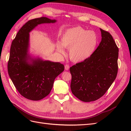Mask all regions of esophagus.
I'll return each mask as SVG.
<instances>
[{
    "label": "esophagus",
    "instance_id": "34e87169",
    "mask_svg": "<svg viewBox=\"0 0 131 131\" xmlns=\"http://www.w3.org/2000/svg\"><path fill=\"white\" fill-rule=\"evenodd\" d=\"M64 68L66 70H68L69 69V66L68 64H66L64 66Z\"/></svg>",
    "mask_w": 131,
    "mask_h": 131
}]
</instances>
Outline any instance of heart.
I'll return each mask as SVG.
<instances>
[{
	"label": "heart",
	"mask_w": 131,
	"mask_h": 131,
	"mask_svg": "<svg viewBox=\"0 0 131 131\" xmlns=\"http://www.w3.org/2000/svg\"><path fill=\"white\" fill-rule=\"evenodd\" d=\"M98 43V37L94 31L81 27L67 29L61 38V43L57 42L56 49L61 54H64L63 47L69 49V55L74 62H83L92 56Z\"/></svg>",
	"instance_id": "b5f03b06"
}]
</instances>
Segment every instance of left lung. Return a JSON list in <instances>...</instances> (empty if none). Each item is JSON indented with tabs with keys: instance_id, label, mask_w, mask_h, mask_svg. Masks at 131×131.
<instances>
[{
	"instance_id": "1",
	"label": "left lung",
	"mask_w": 131,
	"mask_h": 131,
	"mask_svg": "<svg viewBox=\"0 0 131 131\" xmlns=\"http://www.w3.org/2000/svg\"><path fill=\"white\" fill-rule=\"evenodd\" d=\"M100 30L102 40L92 56L69 69L71 90L82 102L94 101L102 97L117 74L118 47L108 31Z\"/></svg>"
}]
</instances>
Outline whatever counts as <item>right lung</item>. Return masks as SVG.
I'll return each instance as SVG.
<instances>
[{
    "instance_id": "1",
    "label": "right lung",
    "mask_w": 131,
    "mask_h": 131,
    "mask_svg": "<svg viewBox=\"0 0 131 131\" xmlns=\"http://www.w3.org/2000/svg\"><path fill=\"white\" fill-rule=\"evenodd\" d=\"M56 22L45 17L30 19L19 30L11 43L7 71L13 84L23 97L32 101L42 100L48 95L54 79L64 69L60 63L38 59L32 64L27 62L29 33L41 23Z\"/></svg>"
}]
</instances>
